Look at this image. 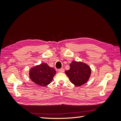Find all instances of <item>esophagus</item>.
I'll list each match as a JSON object with an SVG mask.
<instances>
[{"mask_svg": "<svg viewBox=\"0 0 121 121\" xmlns=\"http://www.w3.org/2000/svg\"><path fill=\"white\" fill-rule=\"evenodd\" d=\"M58 71L59 72H65V69H64L63 68H61V69H59Z\"/></svg>", "mask_w": 121, "mask_h": 121, "instance_id": "34e87169", "label": "esophagus"}]
</instances>
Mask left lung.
I'll use <instances>...</instances> for the list:
<instances>
[{"instance_id": "8db88e82", "label": "left lung", "mask_w": 121, "mask_h": 121, "mask_svg": "<svg viewBox=\"0 0 121 121\" xmlns=\"http://www.w3.org/2000/svg\"><path fill=\"white\" fill-rule=\"evenodd\" d=\"M70 69L65 71L71 82L76 86H80L88 81L91 70L90 66L81 61H72Z\"/></svg>"}]
</instances>
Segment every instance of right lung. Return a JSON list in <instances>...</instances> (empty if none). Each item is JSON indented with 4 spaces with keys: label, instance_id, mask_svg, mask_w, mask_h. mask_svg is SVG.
<instances>
[{
    "label": "right lung",
    "instance_id": "right-lung-1",
    "mask_svg": "<svg viewBox=\"0 0 121 121\" xmlns=\"http://www.w3.org/2000/svg\"><path fill=\"white\" fill-rule=\"evenodd\" d=\"M56 73V71L53 68L47 63H43L30 69L29 75L31 80L36 84L45 87L51 83Z\"/></svg>",
    "mask_w": 121,
    "mask_h": 121
}]
</instances>
